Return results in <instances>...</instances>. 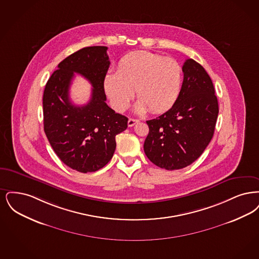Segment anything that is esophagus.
Returning a JSON list of instances; mask_svg holds the SVG:
<instances>
[{
	"mask_svg": "<svg viewBox=\"0 0 259 259\" xmlns=\"http://www.w3.org/2000/svg\"><path fill=\"white\" fill-rule=\"evenodd\" d=\"M139 121L136 120V119H133V118H130L128 121H127V125L128 126H134L135 124H137Z\"/></svg>",
	"mask_w": 259,
	"mask_h": 259,
	"instance_id": "1",
	"label": "esophagus"
}]
</instances>
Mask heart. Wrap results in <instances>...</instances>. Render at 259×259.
Returning a JSON list of instances; mask_svg holds the SVG:
<instances>
[{
    "instance_id": "1",
    "label": "heart",
    "mask_w": 259,
    "mask_h": 259,
    "mask_svg": "<svg viewBox=\"0 0 259 259\" xmlns=\"http://www.w3.org/2000/svg\"><path fill=\"white\" fill-rule=\"evenodd\" d=\"M182 68L171 58L148 51H136L123 57L117 72H107L103 79L104 92L113 108L124 111L136 95V112L168 110L181 90Z\"/></svg>"
}]
</instances>
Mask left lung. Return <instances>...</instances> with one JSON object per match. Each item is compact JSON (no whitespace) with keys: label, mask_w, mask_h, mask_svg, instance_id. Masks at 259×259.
Returning <instances> with one entry per match:
<instances>
[{"label":"left lung","mask_w":259,"mask_h":259,"mask_svg":"<svg viewBox=\"0 0 259 259\" xmlns=\"http://www.w3.org/2000/svg\"><path fill=\"white\" fill-rule=\"evenodd\" d=\"M182 70L184 80L175 103L146 122L147 158L166 170L184 168L202 155L214 135L219 114L213 82L202 66L188 59Z\"/></svg>","instance_id":"1"}]
</instances>
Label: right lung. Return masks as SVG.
<instances>
[{
	"instance_id": "add662e5",
	"label": "right lung",
	"mask_w": 259,
	"mask_h": 259,
	"mask_svg": "<svg viewBox=\"0 0 259 259\" xmlns=\"http://www.w3.org/2000/svg\"><path fill=\"white\" fill-rule=\"evenodd\" d=\"M106 46L82 48L59 65L45 85L44 126L47 139L60 159L81 173L106 165L116 149V135L127 127V118L106 104L103 79L109 68ZM74 73L91 81V100L77 107L69 99Z\"/></svg>"
}]
</instances>
